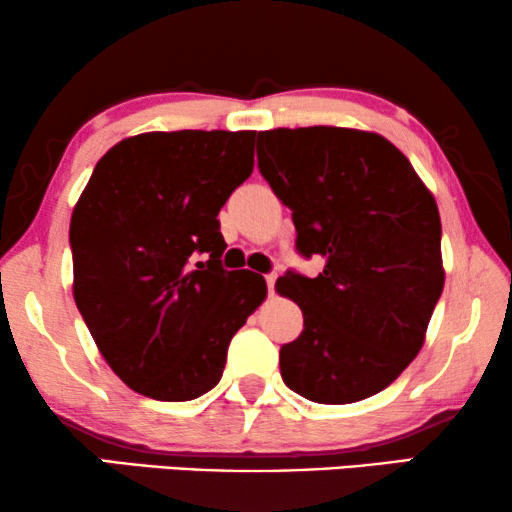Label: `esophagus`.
<instances>
[{"label":"esophagus","mask_w":512,"mask_h":512,"mask_svg":"<svg viewBox=\"0 0 512 512\" xmlns=\"http://www.w3.org/2000/svg\"><path fill=\"white\" fill-rule=\"evenodd\" d=\"M265 282H268V291L272 293L275 291V282H277V272H270V275H265Z\"/></svg>","instance_id":"1"}]
</instances>
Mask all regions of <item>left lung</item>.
Here are the masks:
<instances>
[{
  "instance_id": "left-lung-1",
  "label": "left lung",
  "mask_w": 512,
  "mask_h": 512,
  "mask_svg": "<svg viewBox=\"0 0 512 512\" xmlns=\"http://www.w3.org/2000/svg\"><path fill=\"white\" fill-rule=\"evenodd\" d=\"M258 139L298 251L324 258L317 277L286 272L275 284L303 310V333L279 349L282 380L326 405L380 394L419 354L443 293L436 198L377 132L312 125Z\"/></svg>"
}]
</instances>
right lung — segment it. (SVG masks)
<instances>
[{
	"instance_id": "add662e5",
	"label": "right lung",
	"mask_w": 512,
	"mask_h": 512,
	"mask_svg": "<svg viewBox=\"0 0 512 512\" xmlns=\"http://www.w3.org/2000/svg\"><path fill=\"white\" fill-rule=\"evenodd\" d=\"M254 130L144 132L97 160L69 223L74 300L109 368L137 394L216 387L233 335L268 296L223 270L219 216L254 172ZM205 253L207 262L194 263Z\"/></svg>"
}]
</instances>
